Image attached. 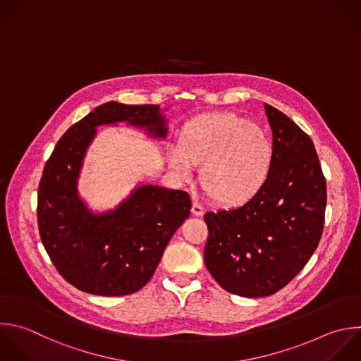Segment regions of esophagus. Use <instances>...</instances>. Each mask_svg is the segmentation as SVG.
<instances>
[{"mask_svg": "<svg viewBox=\"0 0 361 361\" xmlns=\"http://www.w3.org/2000/svg\"><path fill=\"white\" fill-rule=\"evenodd\" d=\"M203 213H204V207H203L200 203L193 202V204H192V214H195V216H203Z\"/></svg>", "mask_w": 361, "mask_h": 361, "instance_id": "obj_1", "label": "esophagus"}]
</instances>
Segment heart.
I'll list each match as a JSON object with an SVG mask.
<instances>
[{
  "instance_id": "1",
  "label": "heart",
  "mask_w": 361,
  "mask_h": 361,
  "mask_svg": "<svg viewBox=\"0 0 361 361\" xmlns=\"http://www.w3.org/2000/svg\"><path fill=\"white\" fill-rule=\"evenodd\" d=\"M168 161L180 180H189L195 164H202L203 188L217 202L237 206L251 200L265 185L274 142L259 126L233 113H220L190 123L180 145L169 148Z\"/></svg>"
}]
</instances>
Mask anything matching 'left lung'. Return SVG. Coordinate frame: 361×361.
I'll return each instance as SVG.
<instances>
[{"mask_svg": "<svg viewBox=\"0 0 361 361\" xmlns=\"http://www.w3.org/2000/svg\"><path fill=\"white\" fill-rule=\"evenodd\" d=\"M264 109L274 142L265 185L238 207L204 214V265L223 289L245 298L275 293L306 265L326 209V180L312 140L279 110Z\"/></svg>", "mask_w": 361, "mask_h": 361, "instance_id": "8db88e82", "label": "left lung"}]
</instances>
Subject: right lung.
<instances>
[{
    "label": "right lung",
    "mask_w": 361,
    "mask_h": 361,
    "mask_svg": "<svg viewBox=\"0 0 361 361\" xmlns=\"http://www.w3.org/2000/svg\"><path fill=\"white\" fill-rule=\"evenodd\" d=\"M159 106L110 102L72 126L45 165L38 189L42 244L59 274L78 289L102 296L140 290L190 214L183 190L138 183L114 209L94 212L79 193L89 147L103 126L130 127L165 140L168 120Z\"/></svg>",
    "instance_id": "obj_1"
}]
</instances>
